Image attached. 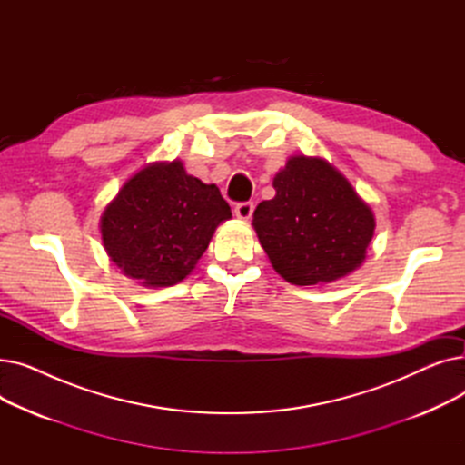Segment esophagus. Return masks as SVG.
Listing matches in <instances>:
<instances>
[{
  "mask_svg": "<svg viewBox=\"0 0 465 465\" xmlns=\"http://www.w3.org/2000/svg\"><path fill=\"white\" fill-rule=\"evenodd\" d=\"M252 213H254V203L252 202H241V203L235 205V214L241 220H249L252 216Z\"/></svg>",
  "mask_w": 465,
  "mask_h": 465,
  "instance_id": "esophagus-1",
  "label": "esophagus"
}]
</instances>
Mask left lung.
Masks as SVG:
<instances>
[{"label": "left lung", "instance_id": "1", "mask_svg": "<svg viewBox=\"0 0 465 465\" xmlns=\"http://www.w3.org/2000/svg\"><path fill=\"white\" fill-rule=\"evenodd\" d=\"M252 226L273 270L298 286L324 284L361 265L375 216L352 184L322 158L292 156L273 179Z\"/></svg>", "mask_w": 465, "mask_h": 465}]
</instances>
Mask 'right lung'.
<instances>
[{
    "label": "right lung",
    "instance_id": "obj_1",
    "mask_svg": "<svg viewBox=\"0 0 465 465\" xmlns=\"http://www.w3.org/2000/svg\"><path fill=\"white\" fill-rule=\"evenodd\" d=\"M232 218L214 184L188 175L183 162H156L120 188L102 214V241L122 273L143 286L181 282Z\"/></svg>",
    "mask_w": 465,
    "mask_h": 465
}]
</instances>
